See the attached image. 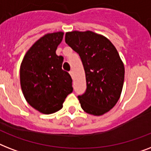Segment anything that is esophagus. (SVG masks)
<instances>
[{
    "label": "esophagus",
    "mask_w": 151,
    "mask_h": 151,
    "mask_svg": "<svg viewBox=\"0 0 151 151\" xmlns=\"http://www.w3.org/2000/svg\"><path fill=\"white\" fill-rule=\"evenodd\" d=\"M69 73H70V74L71 77H72V78H73V71L70 70V72H69Z\"/></svg>",
    "instance_id": "esophagus-1"
}]
</instances>
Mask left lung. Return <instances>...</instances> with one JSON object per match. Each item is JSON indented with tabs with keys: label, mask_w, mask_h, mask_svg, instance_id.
Segmentation results:
<instances>
[{
	"label": "left lung",
	"mask_w": 151,
	"mask_h": 151,
	"mask_svg": "<svg viewBox=\"0 0 151 151\" xmlns=\"http://www.w3.org/2000/svg\"><path fill=\"white\" fill-rule=\"evenodd\" d=\"M66 43L80 56L87 88L78 96L81 106L90 114L103 115L112 109L122 93L124 64L114 45L92 31L66 33Z\"/></svg>",
	"instance_id": "1"
}]
</instances>
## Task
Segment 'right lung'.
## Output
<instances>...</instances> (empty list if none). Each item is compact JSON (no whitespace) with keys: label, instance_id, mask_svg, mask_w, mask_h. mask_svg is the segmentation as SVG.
Returning <instances> with one entry per match:
<instances>
[{"label":"right lung","instance_id":"obj_1","mask_svg":"<svg viewBox=\"0 0 151 151\" xmlns=\"http://www.w3.org/2000/svg\"><path fill=\"white\" fill-rule=\"evenodd\" d=\"M63 32L48 34L37 41L26 53L20 66V84L27 103L39 112L53 114L73 92L72 78L62 69L63 57L55 51Z\"/></svg>","mask_w":151,"mask_h":151}]
</instances>
